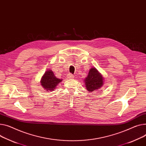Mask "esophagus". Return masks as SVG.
<instances>
[{
    "label": "esophagus",
    "instance_id": "34e87169",
    "mask_svg": "<svg viewBox=\"0 0 146 146\" xmlns=\"http://www.w3.org/2000/svg\"><path fill=\"white\" fill-rule=\"evenodd\" d=\"M74 75H73L72 74H71V73H70V74H69L67 75V78L68 79H73L74 78Z\"/></svg>",
    "mask_w": 146,
    "mask_h": 146
}]
</instances>
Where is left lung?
<instances>
[{
	"mask_svg": "<svg viewBox=\"0 0 146 146\" xmlns=\"http://www.w3.org/2000/svg\"><path fill=\"white\" fill-rule=\"evenodd\" d=\"M86 88L90 92H93L99 89L103 86V77L93 67L89 70L88 76L84 80Z\"/></svg>",
	"mask_w": 146,
	"mask_h": 146,
	"instance_id": "8db88e82",
	"label": "left lung"
}]
</instances>
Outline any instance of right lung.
I'll use <instances>...</instances> for the list:
<instances>
[{
  "label": "right lung",
  "instance_id": "1",
  "mask_svg": "<svg viewBox=\"0 0 146 146\" xmlns=\"http://www.w3.org/2000/svg\"><path fill=\"white\" fill-rule=\"evenodd\" d=\"M62 81V80L56 77L52 71L49 70L45 72L42 77L40 83L46 90L53 91L56 88V86Z\"/></svg>",
  "mask_w": 146,
  "mask_h": 146
}]
</instances>
